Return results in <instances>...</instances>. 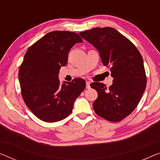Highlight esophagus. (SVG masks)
<instances>
[{
	"instance_id": "esophagus-1",
	"label": "esophagus",
	"mask_w": 160,
	"mask_h": 160,
	"mask_svg": "<svg viewBox=\"0 0 160 160\" xmlns=\"http://www.w3.org/2000/svg\"><path fill=\"white\" fill-rule=\"evenodd\" d=\"M90 81H87V82H86V88H88H88H90Z\"/></svg>"
}]
</instances>
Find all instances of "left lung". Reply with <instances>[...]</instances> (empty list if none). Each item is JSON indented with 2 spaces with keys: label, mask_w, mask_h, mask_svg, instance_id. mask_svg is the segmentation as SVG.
Segmentation results:
<instances>
[{
  "label": "left lung",
  "mask_w": 160,
  "mask_h": 160,
  "mask_svg": "<svg viewBox=\"0 0 160 160\" xmlns=\"http://www.w3.org/2000/svg\"><path fill=\"white\" fill-rule=\"evenodd\" d=\"M80 35L99 52L102 63L111 67L113 78L109 88L102 82L90 84L98 92L92 104L95 112L112 122L123 120L136 108L146 88L141 54L129 39L113 28H94Z\"/></svg>",
  "instance_id": "left-lung-1"
}]
</instances>
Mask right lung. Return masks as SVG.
<instances>
[{
  "instance_id": "right-lung-1",
  "label": "right lung",
  "mask_w": 160,
  "mask_h": 160,
  "mask_svg": "<svg viewBox=\"0 0 160 160\" xmlns=\"http://www.w3.org/2000/svg\"><path fill=\"white\" fill-rule=\"evenodd\" d=\"M79 34L67 31L49 32L26 52L18 70L21 95L26 105L38 118L57 122L72 113L73 104L85 88V81L76 78L59 82L61 67L68 63V53Z\"/></svg>"
}]
</instances>
